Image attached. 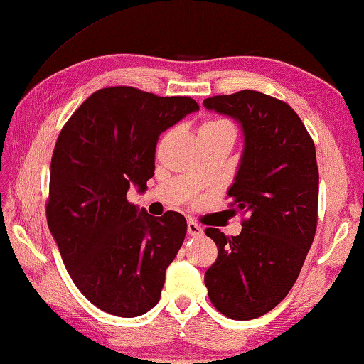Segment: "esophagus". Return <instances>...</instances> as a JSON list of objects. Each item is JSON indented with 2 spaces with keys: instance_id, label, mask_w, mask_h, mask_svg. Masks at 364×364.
I'll return each mask as SVG.
<instances>
[{
  "instance_id": "1",
  "label": "esophagus",
  "mask_w": 364,
  "mask_h": 364,
  "mask_svg": "<svg viewBox=\"0 0 364 364\" xmlns=\"http://www.w3.org/2000/svg\"><path fill=\"white\" fill-rule=\"evenodd\" d=\"M187 231L193 237H199V235L204 234V229L199 226L198 223H195V221H188V223H187Z\"/></svg>"
}]
</instances>
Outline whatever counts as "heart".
I'll return each instance as SVG.
<instances>
[{
  "mask_svg": "<svg viewBox=\"0 0 364 364\" xmlns=\"http://www.w3.org/2000/svg\"><path fill=\"white\" fill-rule=\"evenodd\" d=\"M223 127H231L226 121H220V119H213V121H207L203 124V127L199 132H205V130H217V129H223Z\"/></svg>",
  "mask_w": 364,
  "mask_h": 364,
  "instance_id": "obj_1",
  "label": "heart"
}]
</instances>
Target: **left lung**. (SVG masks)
I'll list each match as a JSON object with an SVG mask.
<instances>
[{"label": "left lung", "mask_w": 364, "mask_h": 364, "mask_svg": "<svg viewBox=\"0 0 364 364\" xmlns=\"http://www.w3.org/2000/svg\"><path fill=\"white\" fill-rule=\"evenodd\" d=\"M205 109L240 125L243 149L228 190L234 210L248 215L239 235H205L218 257L205 272L212 305L235 321L264 316L291 291L317 226L316 147L295 111L257 91L215 95Z\"/></svg>", "instance_id": "1"}]
</instances>
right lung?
I'll use <instances>...</instances> for the list:
<instances>
[{
	"mask_svg": "<svg viewBox=\"0 0 364 364\" xmlns=\"http://www.w3.org/2000/svg\"><path fill=\"white\" fill-rule=\"evenodd\" d=\"M199 111L190 97L105 87L59 133L50 171L47 221L73 283L105 313L136 317L157 305L187 220L157 218L127 201L147 190L161 132Z\"/></svg>",
	"mask_w": 364,
	"mask_h": 364,
	"instance_id": "right-lung-1",
	"label": "right lung"
}]
</instances>
